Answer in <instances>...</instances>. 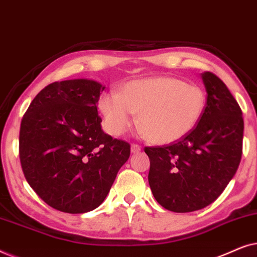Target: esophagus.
<instances>
[{"label": "esophagus", "mask_w": 257, "mask_h": 257, "mask_svg": "<svg viewBox=\"0 0 257 257\" xmlns=\"http://www.w3.org/2000/svg\"><path fill=\"white\" fill-rule=\"evenodd\" d=\"M140 151H142V147H140L139 145H137V144H132L131 145V152L132 153H139Z\"/></svg>", "instance_id": "obj_1"}]
</instances>
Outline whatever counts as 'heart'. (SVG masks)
Instances as JSON below:
<instances>
[{"mask_svg": "<svg viewBox=\"0 0 257 257\" xmlns=\"http://www.w3.org/2000/svg\"><path fill=\"white\" fill-rule=\"evenodd\" d=\"M201 87L174 77L131 80L118 93L100 98L99 111L111 135L121 136L138 114L140 128L154 144H170L184 138L198 124L205 111Z\"/></svg>", "mask_w": 257, "mask_h": 257, "instance_id": "obj_1", "label": "heart"}]
</instances>
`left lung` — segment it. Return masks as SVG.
<instances>
[{
  "mask_svg": "<svg viewBox=\"0 0 257 257\" xmlns=\"http://www.w3.org/2000/svg\"><path fill=\"white\" fill-rule=\"evenodd\" d=\"M201 79L207 101L198 125L171 145L145 147L153 196L175 213L194 212L215 201L241 161V108L219 77L207 71Z\"/></svg>",
  "mask_w": 257,
  "mask_h": 257,
  "instance_id": "1",
  "label": "left lung"
}]
</instances>
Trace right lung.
<instances>
[{"instance_id":"1","label":"right lung","mask_w":257,"mask_h":257,"mask_svg":"<svg viewBox=\"0 0 257 257\" xmlns=\"http://www.w3.org/2000/svg\"><path fill=\"white\" fill-rule=\"evenodd\" d=\"M104 85L70 79L45 86L24 114L20 159L28 184L52 208H97L130 157V144L101 130L97 103Z\"/></svg>"}]
</instances>
